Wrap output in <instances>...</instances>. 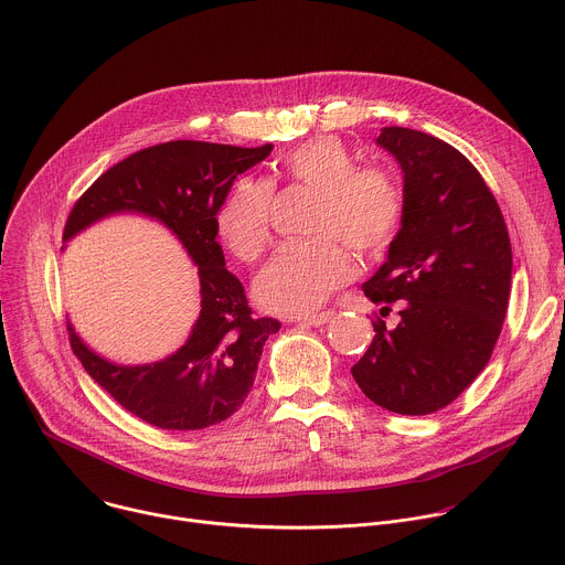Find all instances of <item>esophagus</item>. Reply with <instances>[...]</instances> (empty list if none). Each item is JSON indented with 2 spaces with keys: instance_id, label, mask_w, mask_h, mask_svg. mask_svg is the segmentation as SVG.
Masks as SVG:
<instances>
[{
  "instance_id": "1",
  "label": "esophagus",
  "mask_w": 565,
  "mask_h": 565,
  "mask_svg": "<svg viewBox=\"0 0 565 565\" xmlns=\"http://www.w3.org/2000/svg\"><path fill=\"white\" fill-rule=\"evenodd\" d=\"M332 315H334V312L326 310V312H317V315H306V317H297L295 321H297V323H301V326H312V328H319V326L328 323V321L332 319Z\"/></svg>"
}]
</instances>
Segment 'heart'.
I'll return each instance as SVG.
<instances>
[{
  "mask_svg": "<svg viewBox=\"0 0 565 565\" xmlns=\"http://www.w3.org/2000/svg\"><path fill=\"white\" fill-rule=\"evenodd\" d=\"M277 178L317 191L310 239L286 242L255 277L257 301L279 315L319 308L354 273L345 243L361 255L383 253L405 220V189L381 164H359L337 136H319L292 147ZM275 180L239 178L217 209L215 224L224 246L239 262H255L270 244Z\"/></svg>",
  "mask_w": 565,
  "mask_h": 565,
  "instance_id": "1",
  "label": "heart"
}]
</instances>
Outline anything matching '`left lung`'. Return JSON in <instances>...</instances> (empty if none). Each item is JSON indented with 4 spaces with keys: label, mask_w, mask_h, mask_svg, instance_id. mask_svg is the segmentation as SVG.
Listing matches in <instances>:
<instances>
[{
    "label": "left lung",
    "mask_w": 565,
    "mask_h": 565,
    "mask_svg": "<svg viewBox=\"0 0 565 565\" xmlns=\"http://www.w3.org/2000/svg\"><path fill=\"white\" fill-rule=\"evenodd\" d=\"M376 142L405 173V220L385 264L363 284L374 303L401 301V323L376 317L352 367L383 409L427 416L454 403L487 367L509 310L513 253L500 204L449 142L383 127ZM381 310V315H383Z\"/></svg>",
    "instance_id": "1"
}]
</instances>
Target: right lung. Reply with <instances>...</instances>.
I'll list each match as a JSON object with an SVG mask.
<instances>
[{
	"instance_id": "1",
	"label": "right lung",
	"mask_w": 565,
	"mask_h": 565,
	"mask_svg": "<svg viewBox=\"0 0 565 565\" xmlns=\"http://www.w3.org/2000/svg\"><path fill=\"white\" fill-rule=\"evenodd\" d=\"M273 145L235 147L171 140L140 149L107 169L72 206L63 239L120 211L169 226L198 264L202 310L189 341L151 365H114L76 337L67 339L85 372L129 414L171 431H195L231 418L246 401L262 348L279 332L273 317H253L242 281L224 268L215 215L233 180L262 162Z\"/></svg>"
}]
</instances>
